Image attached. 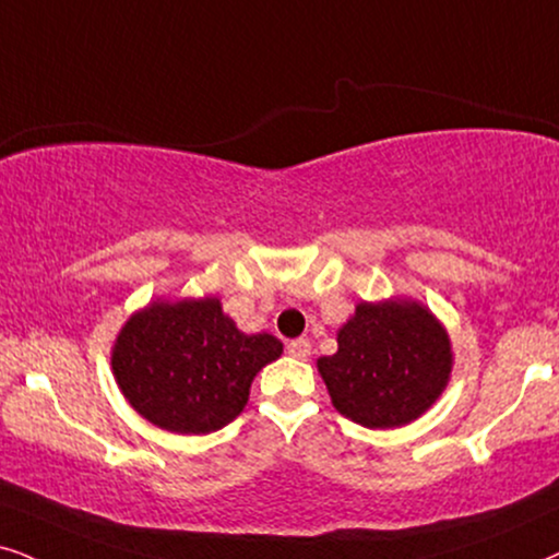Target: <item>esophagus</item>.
Masks as SVG:
<instances>
[{"instance_id":"34e87169","label":"esophagus","mask_w":559,"mask_h":559,"mask_svg":"<svg viewBox=\"0 0 559 559\" xmlns=\"http://www.w3.org/2000/svg\"><path fill=\"white\" fill-rule=\"evenodd\" d=\"M287 354L295 359H308L310 357V342L308 338H293L287 344Z\"/></svg>"}]
</instances>
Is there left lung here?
<instances>
[{
  "instance_id": "obj_1",
  "label": "left lung",
  "mask_w": 559,
  "mask_h": 559,
  "mask_svg": "<svg viewBox=\"0 0 559 559\" xmlns=\"http://www.w3.org/2000/svg\"><path fill=\"white\" fill-rule=\"evenodd\" d=\"M342 416L367 429H395L431 408L452 372L447 331L418 302H361L338 331V352L318 359Z\"/></svg>"
}]
</instances>
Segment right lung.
Wrapping results in <instances>:
<instances>
[{"instance_id":"right-lung-1","label":"right lung","mask_w":559,"mask_h":559,"mask_svg":"<svg viewBox=\"0 0 559 559\" xmlns=\"http://www.w3.org/2000/svg\"><path fill=\"white\" fill-rule=\"evenodd\" d=\"M282 354L270 333L246 336L215 297L154 302L120 331L115 380L128 403L174 433H210L234 421L259 369Z\"/></svg>"}]
</instances>
